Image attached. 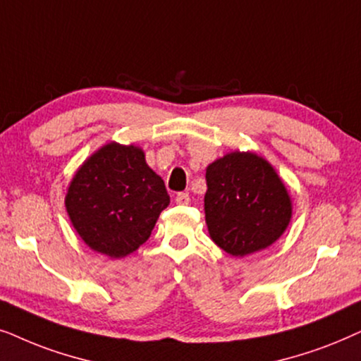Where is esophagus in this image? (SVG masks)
Listing matches in <instances>:
<instances>
[{
  "label": "esophagus",
  "instance_id": "esophagus-1",
  "mask_svg": "<svg viewBox=\"0 0 361 361\" xmlns=\"http://www.w3.org/2000/svg\"><path fill=\"white\" fill-rule=\"evenodd\" d=\"M190 201H191V198H190L188 193H178L176 198H175V203L176 204H181V206L190 204Z\"/></svg>",
  "mask_w": 361,
  "mask_h": 361
}]
</instances>
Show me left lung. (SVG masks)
Here are the masks:
<instances>
[{
	"label": "left lung",
	"instance_id": "8db88e82",
	"mask_svg": "<svg viewBox=\"0 0 361 361\" xmlns=\"http://www.w3.org/2000/svg\"><path fill=\"white\" fill-rule=\"evenodd\" d=\"M209 238L234 257L267 249L286 233L292 200L282 178L254 152H229L206 168Z\"/></svg>",
	"mask_w": 361,
	"mask_h": 361
}]
</instances>
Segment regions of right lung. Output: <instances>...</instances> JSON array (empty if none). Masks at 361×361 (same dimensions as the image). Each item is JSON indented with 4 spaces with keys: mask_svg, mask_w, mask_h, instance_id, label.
<instances>
[{
    "mask_svg": "<svg viewBox=\"0 0 361 361\" xmlns=\"http://www.w3.org/2000/svg\"><path fill=\"white\" fill-rule=\"evenodd\" d=\"M64 203L92 251L122 259L150 238L170 196L140 147L109 142L77 168Z\"/></svg>",
    "mask_w": 361,
    "mask_h": 361,
    "instance_id": "right-lung-1",
    "label": "right lung"
}]
</instances>
